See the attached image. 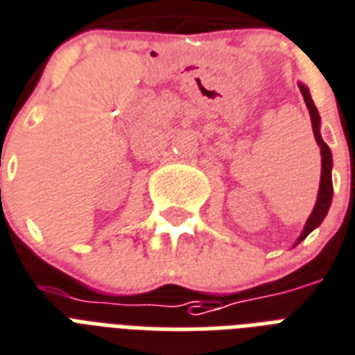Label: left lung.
Segmentation results:
<instances>
[{"label":"left lung","mask_w":355,"mask_h":355,"mask_svg":"<svg viewBox=\"0 0 355 355\" xmlns=\"http://www.w3.org/2000/svg\"><path fill=\"white\" fill-rule=\"evenodd\" d=\"M300 87V92L304 96V101H306L307 111H309V116H311V128L313 135H315V140H317L318 148H320V157H322V168H320V185H318V194L317 202H315V207H313L311 215L307 218L306 226L302 230L300 237L296 239V244H300L304 239L317 230L322 220L326 218L329 211V205H331V198H334V183H331V168H334V159H331V150L328 148V144L324 142L322 135H320V116H318V111L315 103L311 100V94H309V89H307L304 83H298Z\"/></svg>","instance_id":"1"}]
</instances>
